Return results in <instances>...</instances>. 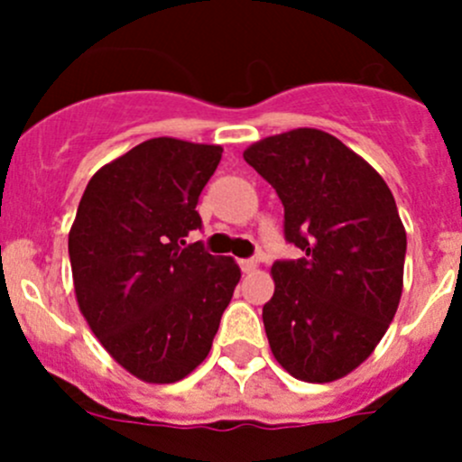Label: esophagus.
Segmentation results:
<instances>
[{
    "label": "esophagus",
    "instance_id": "esophagus-1",
    "mask_svg": "<svg viewBox=\"0 0 462 462\" xmlns=\"http://www.w3.org/2000/svg\"><path fill=\"white\" fill-rule=\"evenodd\" d=\"M239 265H241V270H244V273H254L259 263H257V259H241Z\"/></svg>",
    "mask_w": 462,
    "mask_h": 462
}]
</instances>
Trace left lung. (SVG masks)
Here are the masks:
<instances>
[{
	"mask_svg": "<svg viewBox=\"0 0 462 462\" xmlns=\"http://www.w3.org/2000/svg\"><path fill=\"white\" fill-rule=\"evenodd\" d=\"M283 203V235L304 253L273 263L263 306L273 356L292 377L333 382L374 353L402 295L407 232L380 174L319 129L244 152Z\"/></svg>",
	"mask_w": 462,
	"mask_h": 462,
	"instance_id": "obj_1",
	"label": "left lung"
}]
</instances>
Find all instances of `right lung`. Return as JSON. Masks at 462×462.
<instances>
[{"instance_id": "right-lung-1", "label": "right lung", "mask_w": 462, "mask_h": 462, "mask_svg": "<svg viewBox=\"0 0 462 462\" xmlns=\"http://www.w3.org/2000/svg\"><path fill=\"white\" fill-rule=\"evenodd\" d=\"M223 149L152 138L100 167L69 232L78 306L111 357L132 375L170 384L208 357L241 279L232 257L185 236Z\"/></svg>"}]
</instances>
